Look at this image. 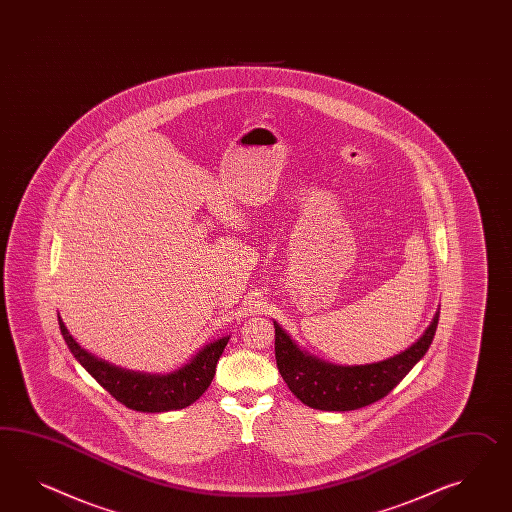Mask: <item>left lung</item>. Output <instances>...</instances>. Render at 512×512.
<instances>
[{"instance_id": "8db88e82", "label": "left lung", "mask_w": 512, "mask_h": 512, "mask_svg": "<svg viewBox=\"0 0 512 512\" xmlns=\"http://www.w3.org/2000/svg\"><path fill=\"white\" fill-rule=\"evenodd\" d=\"M440 307L424 335L412 346L385 361L370 364H333L301 349L281 325L275 327V361L292 394L312 409L355 411L385 398L409 374L431 346Z\"/></svg>"}]
</instances>
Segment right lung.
I'll return each instance as SVG.
<instances>
[{
  "instance_id": "add662e5",
  "label": "right lung",
  "mask_w": 512,
  "mask_h": 512,
  "mask_svg": "<svg viewBox=\"0 0 512 512\" xmlns=\"http://www.w3.org/2000/svg\"><path fill=\"white\" fill-rule=\"evenodd\" d=\"M59 327L64 342L79 364L127 409L140 412H168L185 409L211 385L216 362L224 353L229 337L218 338L203 348L181 368L168 374H146L125 370L81 348L66 329L59 314Z\"/></svg>"
}]
</instances>
